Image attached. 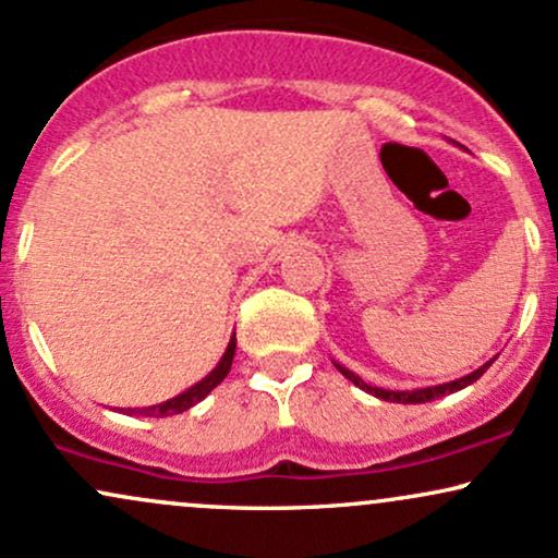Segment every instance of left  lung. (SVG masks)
Masks as SVG:
<instances>
[{
	"label": "left lung",
	"mask_w": 558,
	"mask_h": 558,
	"mask_svg": "<svg viewBox=\"0 0 558 558\" xmlns=\"http://www.w3.org/2000/svg\"><path fill=\"white\" fill-rule=\"evenodd\" d=\"M493 362H496V356H493L490 362H485L483 367H477L475 373H470V375L459 377V380L440 383V386L414 388V390H386V388H375V386H369V383H364L360 375H354V373H351V369H345L343 364H338V362H332V364H336L338 373H341L343 377H349V380L354 383L356 388H362L364 393L375 396V399H380V401H393V403H425V401L444 399L446 393H457V390H462V388H466V386H472V383H475V380H480V377H483V373H485V369L490 367Z\"/></svg>",
	"instance_id": "left-lung-1"
}]
</instances>
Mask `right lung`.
<instances>
[{"instance_id":"obj_1","label":"right lung","mask_w":558,"mask_h":558,"mask_svg":"<svg viewBox=\"0 0 558 558\" xmlns=\"http://www.w3.org/2000/svg\"><path fill=\"white\" fill-rule=\"evenodd\" d=\"M233 356H235V332L230 336V343L226 349V354L220 356V362H217V367L209 373L207 377H202V380L194 383L189 390H183V393L172 396V399L162 401V403H155V407H136V409H120L123 414H133V417H172V414H181L185 409L196 407L198 401L207 399L213 390L220 386L222 380H226V375L230 373V364H233Z\"/></svg>"}]
</instances>
